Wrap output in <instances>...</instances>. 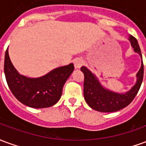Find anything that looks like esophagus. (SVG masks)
<instances>
[{
	"mask_svg": "<svg viewBox=\"0 0 146 146\" xmlns=\"http://www.w3.org/2000/svg\"><path fill=\"white\" fill-rule=\"evenodd\" d=\"M73 63H74V66L76 69H79L84 65V60L82 58H76L73 61Z\"/></svg>",
	"mask_w": 146,
	"mask_h": 146,
	"instance_id": "34e87169",
	"label": "esophagus"
}]
</instances>
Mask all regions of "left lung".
<instances>
[{"instance_id": "8db88e82", "label": "left lung", "mask_w": 146, "mask_h": 146, "mask_svg": "<svg viewBox=\"0 0 146 146\" xmlns=\"http://www.w3.org/2000/svg\"><path fill=\"white\" fill-rule=\"evenodd\" d=\"M129 40L131 41L134 51L139 54L142 58L141 50L136 38L130 35ZM80 70L84 75V96L86 102L92 109L102 113L116 112L127 106L138 94L144 75V66L141 59V68L136 75V84L130 91L124 94H119L103 88L95 75L85 66L81 67Z\"/></svg>"}]
</instances>
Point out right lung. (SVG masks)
<instances>
[{
    "instance_id": "1",
    "label": "right lung",
    "mask_w": 146,
    "mask_h": 146,
    "mask_svg": "<svg viewBox=\"0 0 146 146\" xmlns=\"http://www.w3.org/2000/svg\"><path fill=\"white\" fill-rule=\"evenodd\" d=\"M8 48L4 70L8 87L15 97L23 104L36 109L56 104L61 98L64 84L74 70L73 64L56 68L38 78H30L20 75L15 69Z\"/></svg>"
}]
</instances>
